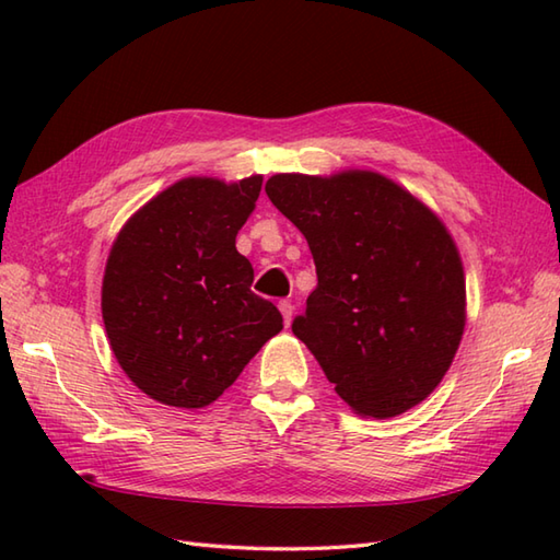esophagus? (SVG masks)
<instances>
[{
    "mask_svg": "<svg viewBox=\"0 0 560 560\" xmlns=\"http://www.w3.org/2000/svg\"><path fill=\"white\" fill-rule=\"evenodd\" d=\"M279 311H281V317H283V325H291V319H293V305H291V301H281L279 303Z\"/></svg>",
    "mask_w": 560,
    "mask_h": 560,
    "instance_id": "esophagus-1",
    "label": "esophagus"
}]
</instances>
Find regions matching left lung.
Masks as SVG:
<instances>
[{
  "label": "left lung",
  "mask_w": 560,
  "mask_h": 560,
  "mask_svg": "<svg viewBox=\"0 0 560 560\" xmlns=\"http://www.w3.org/2000/svg\"><path fill=\"white\" fill-rule=\"evenodd\" d=\"M265 189L311 245L317 289L293 335L337 395L371 419L421 404L467 323L464 267L445 223L373 171L277 173Z\"/></svg>",
  "instance_id": "left-lung-1"
}]
</instances>
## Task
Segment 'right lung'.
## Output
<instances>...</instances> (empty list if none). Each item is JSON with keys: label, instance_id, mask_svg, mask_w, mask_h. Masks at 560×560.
<instances>
[{"label": "right lung", "instance_id": "obj_1", "mask_svg": "<svg viewBox=\"0 0 560 560\" xmlns=\"http://www.w3.org/2000/svg\"><path fill=\"white\" fill-rule=\"evenodd\" d=\"M259 189L261 175L183 177L117 233L101 291L105 335L151 399L209 407L283 329L277 305L249 291L253 265L235 249Z\"/></svg>", "mask_w": 560, "mask_h": 560}]
</instances>
